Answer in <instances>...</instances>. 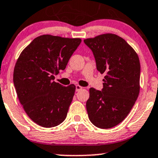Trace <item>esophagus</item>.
I'll list each match as a JSON object with an SVG mask.
<instances>
[{
    "mask_svg": "<svg viewBox=\"0 0 158 158\" xmlns=\"http://www.w3.org/2000/svg\"><path fill=\"white\" fill-rule=\"evenodd\" d=\"M82 88H83V87L80 86V85H76V91H79L80 90H81Z\"/></svg>",
    "mask_w": 158,
    "mask_h": 158,
    "instance_id": "esophagus-1",
    "label": "esophagus"
}]
</instances>
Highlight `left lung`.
<instances>
[{"label":"left lung","instance_id":"obj_1","mask_svg":"<svg viewBox=\"0 0 158 158\" xmlns=\"http://www.w3.org/2000/svg\"><path fill=\"white\" fill-rule=\"evenodd\" d=\"M84 42L94 53L97 70L104 74L102 90H89L87 115L98 128H112L128 115L138 97L139 58L132 46L115 34H103Z\"/></svg>","mask_w":158,"mask_h":158}]
</instances>
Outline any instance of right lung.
<instances>
[{
    "label": "right lung",
    "instance_id": "obj_1",
    "mask_svg": "<svg viewBox=\"0 0 158 158\" xmlns=\"http://www.w3.org/2000/svg\"><path fill=\"white\" fill-rule=\"evenodd\" d=\"M80 38L43 35L25 48L15 64L13 81L28 116L43 127H54L65 119L76 86H62L54 75L65 69L81 43Z\"/></svg>",
    "mask_w": 158,
    "mask_h": 158
}]
</instances>
